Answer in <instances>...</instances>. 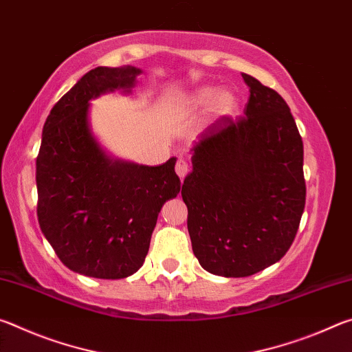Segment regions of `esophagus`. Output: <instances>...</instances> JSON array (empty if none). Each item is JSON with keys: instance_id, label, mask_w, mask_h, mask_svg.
<instances>
[{"instance_id": "obj_1", "label": "esophagus", "mask_w": 352, "mask_h": 352, "mask_svg": "<svg viewBox=\"0 0 352 352\" xmlns=\"http://www.w3.org/2000/svg\"><path fill=\"white\" fill-rule=\"evenodd\" d=\"M175 172H177V175L180 177L182 180H183V178L186 177V174L189 172V166H188V163L184 162V160H182V158L178 160L177 164H175Z\"/></svg>"}]
</instances>
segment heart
<instances>
[{"mask_svg": "<svg viewBox=\"0 0 352 352\" xmlns=\"http://www.w3.org/2000/svg\"><path fill=\"white\" fill-rule=\"evenodd\" d=\"M178 105L183 111L204 113L211 109L217 118L233 116L239 107L236 94L231 90L220 91L214 87H201L190 91L178 100Z\"/></svg>", "mask_w": 352, "mask_h": 352, "instance_id": "1", "label": "heart"}]
</instances>
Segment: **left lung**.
I'll return each instance as SVG.
<instances>
[{
	"label": "left lung",
	"mask_w": 352,
	"mask_h": 352,
	"mask_svg": "<svg viewBox=\"0 0 352 352\" xmlns=\"http://www.w3.org/2000/svg\"><path fill=\"white\" fill-rule=\"evenodd\" d=\"M242 77L250 88L245 116L205 130L182 188L195 258L225 278L254 275L281 259L306 204L302 141L289 105Z\"/></svg>",
	"instance_id": "left-lung-1"
}]
</instances>
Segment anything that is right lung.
I'll return each instance as SVG.
<instances>
[{
	"label": "right lung",
	"instance_id": "add662e5",
	"mask_svg": "<svg viewBox=\"0 0 352 352\" xmlns=\"http://www.w3.org/2000/svg\"><path fill=\"white\" fill-rule=\"evenodd\" d=\"M135 67H98L63 94L47 116L37 157L41 233L80 275L121 279L144 264L158 214L180 192L177 158L144 166L113 158L90 126V100L132 93Z\"/></svg>",
	"mask_w": 352,
	"mask_h": 352
}]
</instances>
